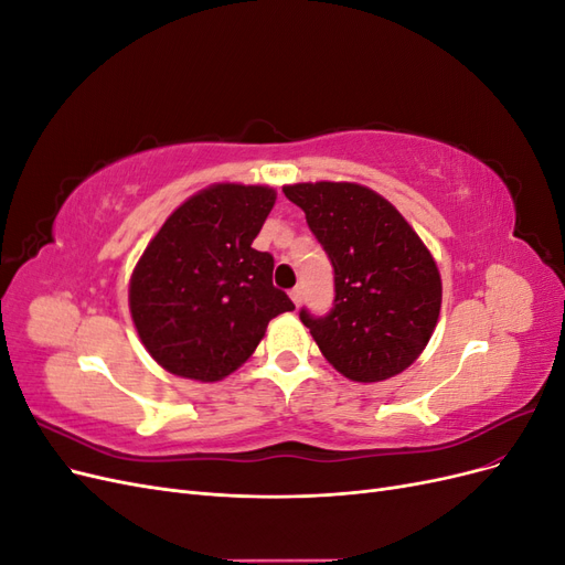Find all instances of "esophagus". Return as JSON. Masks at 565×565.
Listing matches in <instances>:
<instances>
[{
  "label": "esophagus",
  "mask_w": 565,
  "mask_h": 565,
  "mask_svg": "<svg viewBox=\"0 0 565 565\" xmlns=\"http://www.w3.org/2000/svg\"><path fill=\"white\" fill-rule=\"evenodd\" d=\"M301 297H303V289L301 287H295V289H289V299H292L297 306L301 303Z\"/></svg>",
  "instance_id": "esophagus-1"
}]
</instances>
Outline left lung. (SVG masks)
Listing matches in <instances>:
<instances>
[{"label":"left lung","instance_id":"left-lung-1","mask_svg":"<svg viewBox=\"0 0 565 565\" xmlns=\"http://www.w3.org/2000/svg\"><path fill=\"white\" fill-rule=\"evenodd\" d=\"M282 191L303 210L334 268L332 309L299 311L322 355L363 384L413 365L440 313V276L419 235L365 185L320 181Z\"/></svg>","mask_w":565,"mask_h":565}]
</instances>
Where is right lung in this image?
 I'll use <instances>...</instances> for the list:
<instances>
[{
  "instance_id": "right-lung-1",
  "label": "right lung",
  "mask_w": 565,
  "mask_h": 565,
  "mask_svg": "<svg viewBox=\"0 0 565 565\" xmlns=\"http://www.w3.org/2000/svg\"><path fill=\"white\" fill-rule=\"evenodd\" d=\"M276 191L218 183L164 221L134 268L129 309L143 347L172 374L218 382L295 303L273 287V256L254 249Z\"/></svg>"
}]
</instances>
